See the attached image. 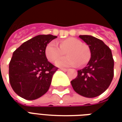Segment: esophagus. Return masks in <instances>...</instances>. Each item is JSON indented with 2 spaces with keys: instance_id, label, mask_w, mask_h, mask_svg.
<instances>
[{
  "instance_id": "esophagus-1",
  "label": "esophagus",
  "mask_w": 122,
  "mask_h": 122,
  "mask_svg": "<svg viewBox=\"0 0 122 122\" xmlns=\"http://www.w3.org/2000/svg\"><path fill=\"white\" fill-rule=\"evenodd\" d=\"M61 71H64V72H66L67 71H68V69H61Z\"/></svg>"
}]
</instances>
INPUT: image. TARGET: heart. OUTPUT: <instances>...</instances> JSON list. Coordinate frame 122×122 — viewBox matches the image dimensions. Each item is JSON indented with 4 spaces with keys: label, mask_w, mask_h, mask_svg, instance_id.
<instances>
[{
    "label": "heart",
    "mask_w": 122,
    "mask_h": 122,
    "mask_svg": "<svg viewBox=\"0 0 122 122\" xmlns=\"http://www.w3.org/2000/svg\"><path fill=\"white\" fill-rule=\"evenodd\" d=\"M57 44L51 42L46 46L44 53L46 58L51 63H55L64 55L68 56L56 63L59 67L76 66L82 67L88 63L91 59V51L87 45L76 38L70 37L61 40Z\"/></svg>",
    "instance_id": "1"
}]
</instances>
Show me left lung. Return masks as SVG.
Wrapping results in <instances>:
<instances>
[{"instance_id":"left-lung-1","label":"left lung","mask_w":122,"mask_h":122,"mask_svg":"<svg viewBox=\"0 0 122 122\" xmlns=\"http://www.w3.org/2000/svg\"><path fill=\"white\" fill-rule=\"evenodd\" d=\"M91 51L87 66L78 71V76L71 81L77 93L84 97H95L109 87L114 76V59L110 49L102 40L90 35H80Z\"/></svg>"}]
</instances>
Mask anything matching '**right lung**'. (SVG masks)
Segmentation results:
<instances>
[{
    "label": "right lung",
    "instance_id": "obj_1",
    "mask_svg": "<svg viewBox=\"0 0 122 122\" xmlns=\"http://www.w3.org/2000/svg\"><path fill=\"white\" fill-rule=\"evenodd\" d=\"M57 37L38 35L14 51L9 64V80L13 90L21 97L36 99L49 90L58 68L48 61L44 50L48 43Z\"/></svg>",
    "mask_w": 122,
    "mask_h": 122
}]
</instances>
